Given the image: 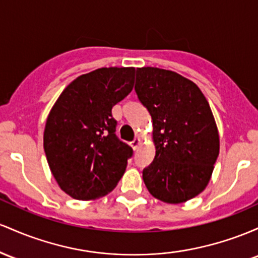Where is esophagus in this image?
Listing matches in <instances>:
<instances>
[{
    "label": "esophagus",
    "mask_w": 258,
    "mask_h": 258,
    "mask_svg": "<svg viewBox=\"0 0 258 258\" xmlns=\"http://www.w3.org/2000/svg\"><path fill=\"white\" fill-rule=\"evenodd\" d=\"M140 144H141V140H140V139H139V138H135L134 140H133L132 143H130V145H132V147H133V149H134V150H137L138 147H139V145H140Z\"/></svg>",
    "instance_id": "1"
}]
</instances>
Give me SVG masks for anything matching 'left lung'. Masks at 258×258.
<instances>
[{"mask_svg": "<svg viewBox=\"0 0 258 258\" xmlns=\"http://www.w3.org/2000/svg\"><path fill=\"white\" fill-rule=\"evenodd\" d=\"M135 92L153 121L156 156L143 179L156 199L180 204L204 191L219 153L218 130L196 84L166 69H137Z\"/></svg>", "mask_w": 258, "mask_h": 258, "instance_id": "1", "label": "left lung"}]
</instances>
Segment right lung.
Masks as SVG:
<instances>
[{
  "label": "right lung",
  "mask_w": 258,
  "mask_h": 258,
  "mask_svg": "<svg viewBox=\"0 0 258 258\" xmlns=\"http://www.w3.org/2000/svg\"><path fill=\"white\" fill-rule=\"evenodd\" d=\"M135 68H100L80 75L48 114L43 149L60 189L77 200H94L114 189L133 157L115 135L112 108L134 86Z\"/></svg>",
  "instance_id": "obj_1"
}]
</instances>
